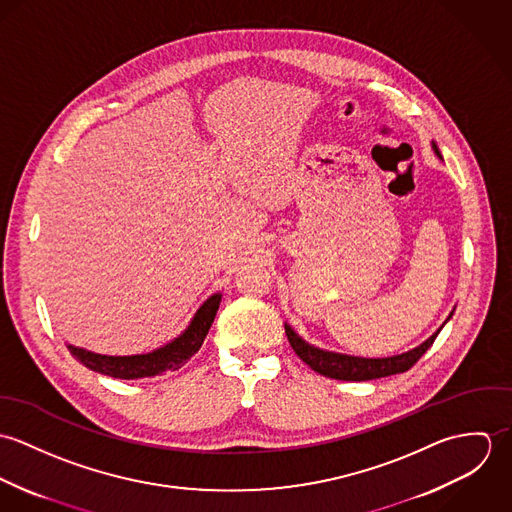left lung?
I'll return each mask as SVG.
<instances>
[{
  "instance_id": "obj_1",
  "label": "left lung",
  "mask_w": 512,
  "mask_h": 512,
  "mask_svg": "<svg viewBox=\"0 0 512 512\" xmlns=\"http://www.w3.org/2000/svg\"><path fill=\"white\" fill-rule=\"evenodd\" d=\"M432 147H434L436 155L441 157L438 146L432 144ZM439 331H441V327H439L438 333ZM438 333H434L428 341H424L420 347H416L408 353H402V355H396V357H386V359H365V357H351V355H341V353H331V351L317 349V347L305 343L290 325H286L288 341H290L295 355L305 365L311 366L315 372H319L327 378L353 380V382L374 380V378H384V376L406 372L408 368L416 365L420 361V357L434 345Z\"/></svg>"
}]
</instances>
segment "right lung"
<instances>
[{
    "label": "right lung",
    "mask_w": 512,
    "mask_h": 512,
    "mask_svg": "<svg viewBox=\"0 0 512 512\" xmlns=\"http://www.w3.org/2000/svg\"><path fill=\"white\" fill-rule=\"evenodd\" d=\"M220 293L211 295L195 313L189 327L165 347H159L146 355H132V357H108L98 355L86 349H78L69 345V351L76 361L94 372L122 378V380H136L161 374L165 370H177L185 365L203 345L215 315L219 311Z\"/></svg>",
    "instance_id": "1"
}]
</instances>
